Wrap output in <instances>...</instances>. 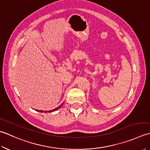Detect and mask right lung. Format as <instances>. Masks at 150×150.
I'll use <instances>...</instances> for the list:
<instances>
[{"instance_id":"add662e5","label":"right lung","mask_w":150,"mask_h":150,"mask_svg":"<svg viewBox=\"0 0 150 150\" xmlns=\"http://www.w3.org/2000/svg\"><path fill=\"white\" fill-rule=\"evenodd\" d=\"M63 104V103L60 105V106H59V107H57V108H56L55 109H53V110H49V111H43V110H36V111H39V112H44V113H50V112H53V111H56V110H57L58 109H59V108L62 106V105Z\"/></svg>"}]
</instances>
